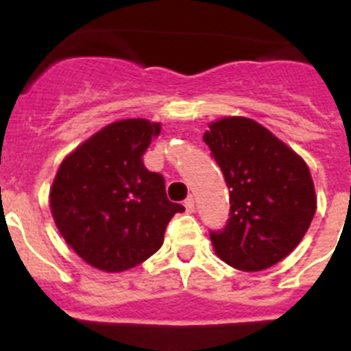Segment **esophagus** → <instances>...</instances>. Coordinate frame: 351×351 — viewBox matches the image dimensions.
<instances>
[{
  "instance_id": "esophagus-1",
  "label": "esophagus",
  "mask_w": 351,
  "mask_h": 351,
  "mask_svg": "<svg viewBox=\"0 0 351 351\" xmlns=\"http://www.w3.org/2000/svg\"><path fill=\"white\" fill-rule=\"evenodd\" d=\"M184 207H186V210H188V213H193V210H195V198L191 197V195L184 200Z\"/></svg>"
}]
</instances>
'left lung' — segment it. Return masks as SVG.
<instances>
[{"instance_id":"left-lung-1","label":"left lung","mask_w":351,"mask_h":351,"mask_svg":"<svg viewBox=\"0 0 351 351\" xmlns=\"http://www.w3.org/2000/svg\"><path fill=\"white\" fill-rule=\"evenodd\" d=\"M204 142L230 191V218L210 232L216 255L244 272L272 267L295 250L315 216L306 161L247 117L210 123Z\"/></svg>"}]
</instances>
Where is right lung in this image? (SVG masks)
Here are the masks:
<instances>
[{"instance_id": "add662e5", "label": "right lung", "mask_w": 351, "mask_h": 351, "mask_svg": "<svg viewBox=\"0 0 351 351\" xmlns=\"http://www.w3.org/2000/svg\"><path fill=\"white\" fill-rule=\"evenodd\" d=\"M160 123L123 119L68 154L51 188V210L68 246L105 272L132 269L154 255L181 204L167 198L165 179L144 167Z\"/></svg>"}]
</instances>
